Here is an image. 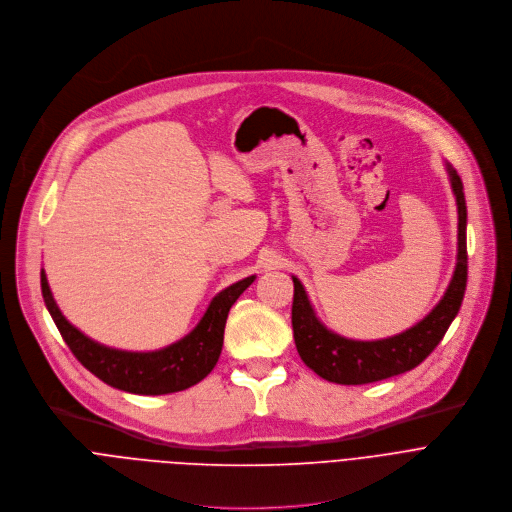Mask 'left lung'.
Here are the masks:
<instances>
[{
    "label": "left lung",
    "instance_id": "left-lung-1",
    "mask_svg": "<svg viewBox=\"0 0 512 512\" xmlns=\"http://www.w3.org/2000/svg\"><path fill=\"white\" fill-rule=\"evenodd\" d=\"M458 206V260L454 276L432 313L418 325L395 337L379 341H353L329 331L315 315L313 304L296 276L292 298V333L300 359L317 375L341 385H363L381 381L418 367L444 339L460 311L468 280L466 254V199L462 179L446 163Z\"/></svg>",
    "mask_w": 512,
    "mask_h": 512
}]
</instances>
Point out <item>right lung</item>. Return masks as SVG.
I'll return each instance as SVG.
<instances>
[{
	"label": "right lung",
	"instance_id": "add662e5",
	"mask_svg": "<svg viewBox=\"0 0 512 512\" xmlns=\"http://www.w3.org/2000/svg\"><path fill=\"white\" fill-rule=\"evenodd\" d=\"M254 278L256 276H248L214 296L206 315L181 341L159 351L133 353L100 345L70 325L58 309L44 270L40 272L46 309L74 357L100 381L137 395L183 391L206 377L220 359L226 319L232 304L254 282Z\"/></svg>",
	"mask_w": 512,
	"mask_h": 512
}]
</instances>
